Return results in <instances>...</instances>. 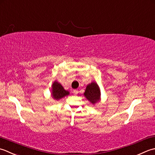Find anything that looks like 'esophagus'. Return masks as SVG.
Returning a JSON list of instances; mask_svg holds the SVG:
<instances>
[{"label": "esophagus", "mask_w": 155, "mask_h": 155, "mask_svg": "<svg viewBox=\"0 0 155 155\" xmlns=\"http://www.w3.org/2000/svg\"><path fill=\"white\" fill-rule=\"evenodd\" d=\"M73 93H74V94H78V90H73Z\"/></svg>", "instance_id": "obj_1"}]
</instances>
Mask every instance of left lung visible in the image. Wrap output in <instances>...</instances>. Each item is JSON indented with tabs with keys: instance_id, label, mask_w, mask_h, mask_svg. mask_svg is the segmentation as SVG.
Masks as SVG:
<instances>
[{
	"instance_id": "left-lung-1",
	"label": "left lung",
	"mask_w": 155,
	"mask_h": 155,
	"mask_svg": "<svg viewBox=\"0 0 155 155\" xmlns=\"http://www.w3.org/2000/svg\"><path fill=\"white\" fill-rule=\"evenodd\" d=\"M84 96L91 104H96L100 100V91L97 84L95 82H92L88 85L85 91Z\"/></svg>"
}]
</instances>
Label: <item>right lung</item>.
Here are the masks:
<instances>
[{
	"instance_id": "add662e5",
	"label": "right lung",
	"mask_w": 155,
	"mask_h": 155,
	"mask_svg": "<svg viewBox=\"0 0 155 155\" xmlns=\"http://www.w3.org/2000/svg\"><path fill=\"white\" fill-rule=\"evenodd\" d=\"M69 94V91L64 89V87L58 81H55L52 86V96L56 100H59Z\"/></svg>"
}]
</instances>
